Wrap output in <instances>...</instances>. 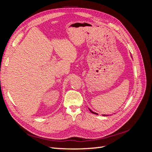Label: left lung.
<instances>
[{"instance_id": "obj_1", "label": "left lung", "mask_w": 152, "mask_h": 152, "mask_svg": "<svg viewBox=\"0 0 152 152\" xmlns=\"http://www.w3.org/2000/svg\"><path fill=\"white\" fill-rule=\"evenodd\" d=\"M89 111L91 112V113H94V114H96V115H98V113H95V112H93L92 111V110H91V109H89ZM105 115V116H107V115Z\"/></svg>"}]
</instances>
